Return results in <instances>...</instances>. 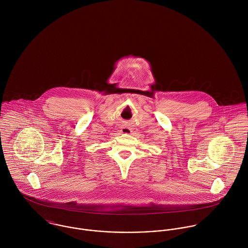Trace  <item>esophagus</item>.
Wrapping results in <instances>:
<instances>
[{"instance_id": "esophagus-1", "label": "esophagus", "mask_w": 248, "mask_h": 248, "mask_svg": "<svg viewBox=\"0 0 248 248\" xmlns=\"http://www.w3.org/2000/svg\"><path fill=\"white\" fill-rule=\"evenodd\" d=\"M121 132L124 133V134H131V133H132V130H131L130 128H123V129L121 130Z\"/></svg>"}]
</instances>
